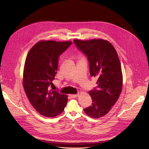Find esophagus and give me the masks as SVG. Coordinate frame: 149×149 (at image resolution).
<instances>
[{
	"instance_id": "obj_1",
	"label": "esophagus",
	"mask_w": 149,
	"mask_h": 149,
	"mask_svg": "<svg viewBox=\"0 0 149 149\" xmlns=\"http://www.w3.org/2000/svg\"><path fill=\"white\" fill-rule=\"evenodd\" d=\"M78 95H79L78 94H74V95H70V97H71V98H75L77 97H78Z\"/></svg>"
}]
</instances>
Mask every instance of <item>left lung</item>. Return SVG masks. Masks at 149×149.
<instances>
[{
  "mask_svg": "<svg viewBox=\"0 0 149 149\" xmlns=\"http://www.w3.org/2000/svg\"><path fill=\"white\" fill-rule=\"evenodd\" d=\"M77 48L87 57L91 77L98 78L97 86L89 93L92 105L85 113L93 118L106 115L121 92L123 74L118 54L112 45L103 39L74 40Z\"/></svg>",
  "mask_w": 149,
  "mask_h": 149,
  "instance_id": "1",
  "label": "left lung"
}]
</instances>
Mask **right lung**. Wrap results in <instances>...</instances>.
Here are the masks:
<instances>
[{"mask_svg":"<svg viewBox=\"0 0 149 149\" xmlns=\"http://www.w3.org/2000/svg\"><path fill=\"white\" fill-rule=\"evenodd\" d=\"M72 42L40 41L31 48L25 63L23 88L31 104L46 117H54L64 111L66 95L50 90L58 68V58Z\"/></svg>","mask_w":149,"mask_h":149,"instance_id":"1","label":"right lung"}]
</instances>
